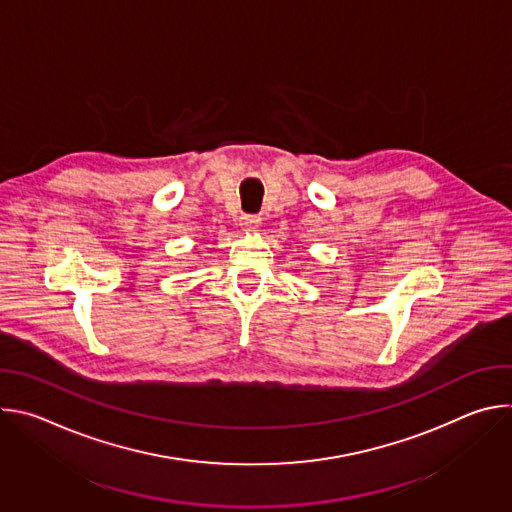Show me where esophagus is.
<instances>
[{
    "mask_svg": "<svg viewBox=\"0 0 512 512\" xmlns=\"http://www.w3.org/2000/svg\"><path fill=\"white\" fill-rule=\"evenodd\" d=\"M259 221H261V218L255 216V214H243V216H241V227H243L245 231H257Z\"/></svg>",
    "mask_w": 512,
    "mask_h": 512,
    "instance_id": "34e87169",
    "label": "esophagus"
}]
</instances>
